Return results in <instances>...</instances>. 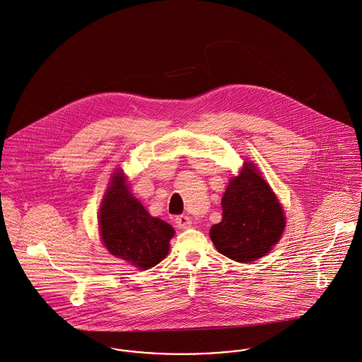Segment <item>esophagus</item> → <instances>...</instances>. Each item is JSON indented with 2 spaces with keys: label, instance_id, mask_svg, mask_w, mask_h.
<instances>
[{
  "label": "esophagus",
  "instance_id": "1",
  "mask_svg": "<svg viewBox=\"0 0 362 362\" xmlns=\"http://www.w3.org/2000/svg\"><path fill=\"white\" fill-rule=\"evenodd\" d=\"M175 223H176V226H177L179 228H189V227H192V221H190V218L186 216V215L176 216V218H175Z\"/></svg>",
  "mask_w": 362,
  "mask_h": 362
}]
</instances>
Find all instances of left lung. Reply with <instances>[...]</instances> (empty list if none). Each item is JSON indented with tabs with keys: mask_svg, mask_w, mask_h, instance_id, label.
<instances>
[{
	"mask_svg": "<svg viewBox=\"0 0 362 362\" xmlns=\"http://www.w3.org/2000/svg\"><path fill=\"white\" fill-rule=\"evenodd\" d=\"M222 222L211 227L209 237L222 255L240 263L266 256L285 228L277 195L250 163L230 180L222 197Z\"/></svg>",
	"mask_w": 362,
	"mask_h": 362,
	"instance_id": "left-lung-1",
	"label": "left lung"
}]
</instances>
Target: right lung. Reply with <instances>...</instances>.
Returning a JSON list of instances; mask_svg holds the SVG:
<instances>
[{"mask_svg": "<svg viewBox=\"0 0 362 362\" xmlns=\"http://www.w3.org/2000/svg\"><path fill=\"white\" fill-rule=\"evenodd\" d=\"M100 237L107 250L139 270L158 264L175 234L170 224L153 218L131 194L121 169L112 173L99 209Z\"/></svg>", "mask_w": 362, "mask_h": 362, "instance_id": "right-lung-1", "label": "right lung"}]
</instances>
